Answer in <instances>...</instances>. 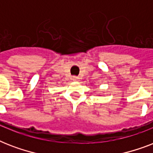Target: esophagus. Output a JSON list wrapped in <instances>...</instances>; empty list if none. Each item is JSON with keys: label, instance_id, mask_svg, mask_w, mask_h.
<instances>
[{"label": "esophagus", "instance_id": "esophagus-1", "mask_svg": "<svg viewBox=\"0 0 153 153\" xmlns=\"http://www.w3.org/2000/svg\"><path fill=\"white\" fill-rule=\"evenodd\" d=\"M72 79H73V81L77 82V81H78V80H79V77L74 76V77H73V78H72Z\"/></svg>", "mask_w": 153, "mask_h": 153}]
</instances>
